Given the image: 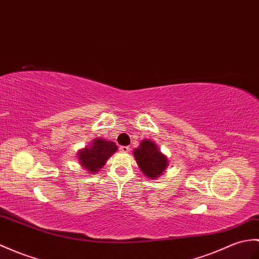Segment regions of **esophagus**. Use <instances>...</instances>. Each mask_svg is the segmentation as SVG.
Segmentation results:
<instances>
[{
    "mask_svg": "<svg viewBox=\"0 0 259 259\" xmlns=\"http://www.w3.org/2000/svg\"><path fill=\"white\" fill-rule=\"evenodd\" d=\"M119 150H120V152H122V153H128V152H129V150H130V148H129V147H124V146H122V147H120V148H119Z\"/></svg>",
    "mask_w": 259,
    "mask_h": 259,
    "instance_id": "34e87169",
    "label": "esophagus"
}]
</instances>
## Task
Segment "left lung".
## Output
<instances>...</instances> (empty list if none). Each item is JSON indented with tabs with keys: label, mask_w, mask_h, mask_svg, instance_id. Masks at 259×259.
<instances>
[{
	"label": "left lung",
	"mask_w": 259,
	"mask_h": 259,
	"mask_svg": "<svg viewBox=\"0 0 259 259\" xmlns=\"http://www.w3.org/2000/svg\"><path fill=\"white\" fill-rule=\"evenodd\" d=\"M132 154L139 169L148 179H158L169 165V158L161 152L157 143L150 139L142 140Z\"/></svg>",
	"instance_id": "left-lung-1"
}]
</instances>
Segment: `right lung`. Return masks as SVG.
<instances>
[{"mask_svg":"<svg viewBox=\"0 0 259 259\" xmlns=\"http://www.w3.org/2000/svg\"><path fill=\"white\" fill-rule=\"evenodd\" d=\"M117 149V144L113 141H108L104 138H96L89 146L77 152V159L82 169L95 174L106 164Z\"/></svg>","mask_w":259,"mask_h":259,"instance_id":"add662e5","label":"right lung"}]
</instances>
